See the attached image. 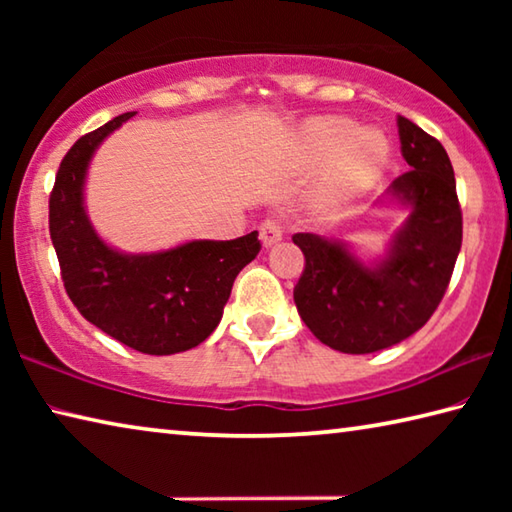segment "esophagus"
Listing matches in <instances>:
<instances>
[{
    "label": "esophagus",
    "mask_w": 512,
    "mask_h": 512,
    "mask_svg": "<svg viewBox=\"0 0 512 512\" xmlns=\"http://www.w3.org/2000/svg\"><path fill=\"white\" fill-rule=\"evenodd\" d=\"M259 239H262L264 248L275 246L277 241H282V225L275 219H266L262 225H259Z\"/></svg>",
    "instance_id": "obj_1"
}]
</instances>
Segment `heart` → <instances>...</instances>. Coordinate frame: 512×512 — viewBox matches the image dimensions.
I'll list each match as a JSON object with an SVG mask.
<instances>
[{"label":"heart","instance_id":"1","mask_svg":"<svg viewBox=\"0 0 512 512\" xmlns=\"http://www.w3.org/2000/svg\"><path fill=\"white\" fill-rule=\"evenodd\" d=\"M302 167H323L311 192L320 214H336L357 203L384 176L391 142L372 126L357 128L348 117H316L300 128L296 142Z\"/></svg>","mask_w":512,"mask_h":512}]
</instances>
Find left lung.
Returning <instances> with one entry per match:
<instances>
[{
  "label": "left lung",
  "mask_w": 512,
  "mask_h": 512,
  "mask_svg": "<svg viewBox=\"0 0 512 512\" xmlns=\"http://www.w3.org/2000/svg\"><path fill=\"white\" fill-rule=\"evenodd\" d=\"M397 133L411 169L377 205L400 207L406 219L384 255L363 259L348 241L293 235L305 255L293 289L298 314L320 343L345 354L386 350L418 332L443 300L461 253L463 216L447 151L402 115Z\"/></svg>",
  "instance_id": "left-lung-1"
}]
</instances>
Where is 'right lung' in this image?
Instances as JSON below:
<instances>
[{
  "mask_svg": "<svg viewBox=\"0 0 512 512\" xmlns=\"http://www.w3.org/2000/svg\"><path fill=\"white\" fill-rule=\"evenodd\" d=\"M133 115L115 117L67 151L49 196V232L67 296L83 318L128 348L162 357L192 350L214 332L235 277L262 246L257 230L155 253H124L99 237L85 207L88 169L101 142Z\"/></svg>",
  "mask_w": 512,
  "mask_h": 512,
  "instance_id": "add662e5",
  "label": "right lung"
}]
</instances>
